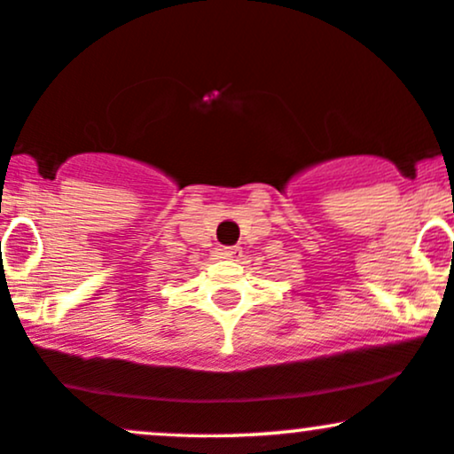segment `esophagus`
Masks as SVG:
<instances>
[{"instance_id": "1", "label": "esophagus", "mask_w": 454, "mask_h": 454, "mask_svg": "<svg viewBox=\"0 0 454 454\" xmlns=\"http://www.w3.org/2000/svg\"><path fill=\"white\" fill-rule=\"evenodd\" d=\"M218 257H223V260L238 262L242 257V248L240 247H223V248H218Z\"/></svg>"}]
</instances>
